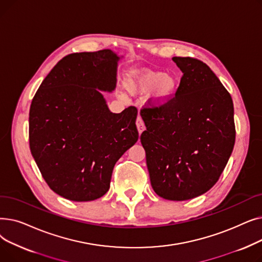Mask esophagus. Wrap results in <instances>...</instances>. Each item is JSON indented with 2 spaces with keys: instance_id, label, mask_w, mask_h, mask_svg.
<instances>
[{
  "instance_id": "1",
  "label": "esophagus",
  "mask_w": 262,
  "mask_h": 262,
  "mask_svg": "<svg viewBox=\"0 0 262 262\" xmlns=\"http://www.w3.org/2000/svg\"><path fill=\"white\" fill-rule=\"evenodd\" d=\"M136 125H137V128H138V132L139 134H141L144 129H145V126H144V123L141 119L140 116H138V118H137V121H136Z\"/></svg>"
}]
</instances>
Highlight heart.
Wrapping results in <instances>:
<instances>
[{"mask_svg":"<svg viewBox=\"0 0 262 262\" xmlns=\"http://www.w3.org/2000/svg\"><path fill=\"white\" fill-rule=\"evenodd\" d=\"M180 78L175 73L140 70L134 72L127 79L126 87L132 93H147L149 103L153 106H162L168 103L175 94Z\"/></svg>","mask_w":262,"mask_h":262,"instance_id":"obj_1","label":"heart"}]
</instances>
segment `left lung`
Masks as SVG:
<instances>
[{
  "label": "left lung",
  "instance_id": "8db88e82",
  "mask_svg": "<svg viewBox=\"0 0 262 262\" xmlns=\"http://www.w3.org/2000/svg\"><path fill=\"white\" fill-rule=\"evenodd\" d=\"M183 76L175 96L143 108L140 140L150 185L170 201L200 196L219 181L236 139L233 104L222 82L203 61L173 57Z\"/></svg>",
  "mask_w": 262,
  "mask_h": 262
}]
</instances>
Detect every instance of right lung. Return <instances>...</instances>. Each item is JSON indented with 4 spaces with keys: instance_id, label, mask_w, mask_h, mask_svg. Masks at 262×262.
I'll list each match as a JSON object with an SVG mask.
<instances>
[{
    "instance_id": "obj_1",
    "label": "right lung",
    "mask_w": 262,
    "mask_h": 262,
    "mask_svg": "<svg viewBox=\"0 0 262 262\" xmlns=\"http://www.w3.org/2000/svg\"><path fill=\"white\" fill-rule=\"evenodd\" d=\"M119 60L112 50L68 55L32 101V155L49 187L67 200L103 196L116 162L138 140L137 108L114 114L102 94L116 89Z\"/></svg>"
}]
</instances>
